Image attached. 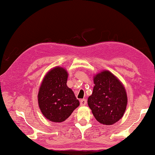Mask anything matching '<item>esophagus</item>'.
I'll use <instances>...</instances> for the list:
<instances>
[{
	"label": "esophagus",
	"mask_w": 155,
	"mask_h": 155,
	"mask_svg": "<svg viewBox=\"0 0 155 155\" xmlns=\"http://www.w3.org/2000/svg\"><path fill=\"white\" fill-rule=\"evenodd\" d=\"M87 104V101L85 99L80 100V105L81 106H85V104Z\"/></svg>",
	"instance_id": "34e87169"
}]
</instances>
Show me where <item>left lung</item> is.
Returning <instances> with one entry per match:
<instances>
[{"label": "left lung", "instance_id": "1", "mask_svg": "<svg viewBox=\"0 0 155 155\" xmlns=\"http://www.w3.org/2000/svg\"><path fill=\"white\" fill-rule=\"evenodd\" d=\"M94 87L88 105L101 124L111 125L124 115L127 104L125 88L110 71L104 70L94 76Z\"/></svg>", "mask_w": 155, "mask_h": 155}]
</instances>
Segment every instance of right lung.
<instances>
[{"label":"right lung","mask_w":155,"mask_h":155,"mask_svg":"<svg viewBox=\"0 0 155 155\" xmlns=\"http://www.w3.org/2000/svg\"><path fill=\"white\" fill-rule=\"evenodd\" d=\"M68 76L65 68L56 66L48 71L39 87L37 96L39 109L51 122L66 120L80 105L72 89L66 84Z\"/></svg>","instance_id":"add662e5"}]
</instances>
